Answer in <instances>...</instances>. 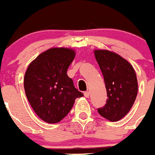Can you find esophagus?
Returning a JSON list of instances; mask_svg holds the SVG:
<instances>
[{"mask_svg": "<svg viewBox=\"0 0 155 155\" xmlns=\"http://www.w3.org/2000/svg\"><path fill=\"white\" fill-rule=\"evenodd\" d=\"M84 96H85L86 98H88V96H89V92L88 91H86V92H84Z\"/></svg>", "mask_w": 155, "mask_h": 155, "instance_id": "34e87169", "label": "esophagus"}]
</instances>
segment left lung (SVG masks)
Returning <instances> with one entry per match:
<instances>
[{
	"mask_svg": "<svg viewBox=\"0 0 155 155\" xmlns=\"http://www.w3.org/2000/svg\"><path fill=\"white\" fill-rule=\"evenodd\" d=\"M95 56L105 82L107 99L98 113L117 121L129 113L137 96L138 83L132 65L120 55L107 50H96Z\"/></svg>",
	"mask_w": 155,
	"mask_h": 155,
	"instance_id": "8db88e82",
	"label": "left lung"
}]
</instances>
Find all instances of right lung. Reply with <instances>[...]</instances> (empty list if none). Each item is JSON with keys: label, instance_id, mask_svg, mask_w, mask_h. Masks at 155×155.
<instances>
[{"label": "right lung", "instance_id": "1", "mask_svg": "<svg viewBox=\"0 0 155 155\" xmlns=\"http://www.w3.org/2000/svg\"><path fill=\"white\" fill-rule=\"evenodd\" d=\"M75 56L64 48H50L29 65L24 78L27 100L40 118L57 123L68 114L75 99L83 96L67 74Z\"/></svg>", "mask_w": 155, "mask_h": 155}]
</instances>
